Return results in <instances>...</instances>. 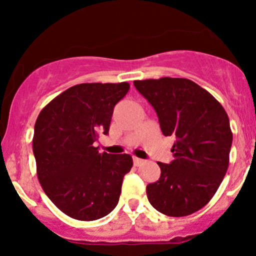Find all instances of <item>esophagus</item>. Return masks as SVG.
Wrapping results in <instances>:
<instances>
[{"label": "esophagus", "mask_w": 256, "mask_h": 256, "mask_svg": "<svg viewBox=\"0 0 256 256\" xmlns=\"http://www.w3.org/2000/svg\"><path fill=\"white\" fill-rule=\"evenodd\" d=\"M143 162H144V161H143L142 160V158H134V166H140V165H142V164Z\"/></svg>", "instance_id": "34e87169"}]
</instances>
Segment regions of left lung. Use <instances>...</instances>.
Returning a JSON list of instances; mask_svg holds the SVG:
<instances>
[{"label":"left lung","instance_id":"1","mask_svg":"<svg viewBox=\"0 0 256 256\" xmlns=\"http://www.w3.org/2000/svg\"><path fill=\"white\" fill-rule=\"evenodd\" d=\"M154 107L165 136L176 137L171 164L158 162L161 174L146 185L155 210L168 216L198 212L212 200L228 167L232 132L216 98L186 78L134 80Z\"/></svg>","mask_w":256,"mask_h":256}]
</instances>
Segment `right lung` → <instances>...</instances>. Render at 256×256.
<instances>
[{"instance_id": "obj_1", "label": "right lung", "mask_w": 256, "mask_h": 256, "mask_svg": "<svg viewBox=\"0 0 256 256\" xmlns=\"http://www.w3.org/2000/svg\"><path fill=\"white\" fill-rule=\"evenodd\" d=\"M130 84L83 83L64 90L40 110L32 148L44 192L61 212L91 222L119 202L128 154L100 152L94 143L107 134L116 104Z\"/></svg>"}]
</instances>
